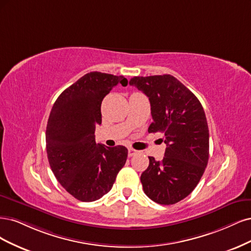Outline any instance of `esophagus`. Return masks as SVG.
<instances>
[{
	"label": "esophagus",
	"instance_id": "esophagus-1",
	"mask_svg": "<svg viewBox=\"0 0 251 251\" xmlns=\"http://www.w3.org/2000/svg\"><path fill=\"white\" fill-rule=\"evenodd\" d=\"M137 152H139V151H136V150H134L132 148H129L128 149V156H133V155L136 154Z\"/></svg>",
	"mask_w": 251,
	"mask_h": 251
}]
</instances>
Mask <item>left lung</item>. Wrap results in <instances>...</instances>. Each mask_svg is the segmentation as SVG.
Instances as JSON below:
<instances>
[{
  "label": "left lung",
  "mask_w": 251,
  "mask_h": 251,
  "mask_svg": "<svg viewBox=\"0 0 251 251\" xmlns=\"http://www.w3.org/2000/svg\"><path fill=\"white\" fill-rule=\"evenodd\" d=\"M129 84L149 98L153 122L148 131L163 132L167 145L163 160L149 156V166L141 175L143 190L156 203H177L196 188L208 161L203 107L172 75L133 77Z\"/></svg>",
  "instance_id": "1"
}]
</instances>
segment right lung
I'll return each instance as SVG.
<instances>
[{"label": "right lung", "mask_w": 251, "mask_h": 251, "mask_svg": "<svg viewBox=\"0 0 251 251\" xmlns=\"http://www.w3.org/2000/svg\"><path fill=\"white\" fill-rule=\"evenodd\" d=\"M119 83L128 81L123 76L87 73L60 94L48 120L50 167L58 182L80 201L107 194L126 163V147H107L95 140L96 125L102 122V100Z\"/></svg>", "instance_id": "add662e5"}]
</instances>
